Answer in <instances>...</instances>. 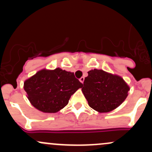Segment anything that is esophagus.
I'll return each instance as SVG.
<instances>
[{"mask_svg":"<svg viewBox=\"0 0 152 152\" xmlns=\"http://www.w3.org/2000/svg\"><path fill=\"white\" fill-rule=\"evenodd\" d=\"M79 81H80V82L82 83V84H83V83H84V77H81V79H79Z\"/></svg>","mask_w":152,"mask_h":152,"instance_id":"esophagus-1","label":"esophagus"}]
</instances>
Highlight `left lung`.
I'll list each match as a JSON object with an SVG mask.
<instances>
[{
	"label": "left lung",
	"instance_id": "8db88e82",
	"mask_svg": "<svg viewBox=\"0 0 152 152\" xmlns=\"http://www.w3.org/2000/svg\"><path fill=\"white\" fill-rule=\"evenodd\" d=\"M81 87L90 107L99 113L116 109L125 101L130 90L121 76L98 69L88 72Z\"/></svg>",
	"mask_w": 152,
	"mask_h": 152
}]
</instances>
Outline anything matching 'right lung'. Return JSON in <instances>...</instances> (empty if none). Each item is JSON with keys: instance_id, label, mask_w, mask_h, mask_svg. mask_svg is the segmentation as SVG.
I'll use <instances>...</instances> for the list:
<instances>
[{"instance_id": "1", "label": "right lung", "mask_w": 152, "mask_h": 152, "mask_svg": "<svg viewBox=\"0 0 152 152\" xmlns=\"http://www.w3.org/2000/svg\"><path fill=\"white\" fill-rule=\"evenodd\" d=\"M82 85L72 72L60 68H44L24 81V89L36 109L45 113H56L67 105L71 95Z\"/></svg>"}]
</instances>
